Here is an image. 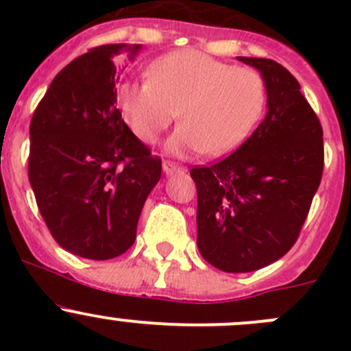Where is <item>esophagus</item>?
<instances>
[{
    "instance_id": "obj_1",
    "label": "esophagus",
    "mask_w": 351,
    "mask_h": 351,
    "mask_svg": "<svg viewBox=\"0 0 351 351\" xmlns=\"http://www.w3.org/2000/svg\"><path fill=\"white\" fill-rule=\"evenodd\" d=\"M162 171H165L166 175H171V173H182L185 171V166L176 165V162L173 161H165L162 162Z\"/></svg>"
}]
</instances>
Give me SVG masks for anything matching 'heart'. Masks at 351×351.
Here are the masks:
<instances>
[{"instance_id":"1","label":"heart","mask_w":351,"mask_h":351,"mask_svg":"<svg viewBox=\"0 0 351 351\" xmlns=\"http://www.w3.org/2000/svg\"><path fill=\"white\" fill-rule=\"evenodd\" d=\"M267 101L258 71L231 66L200 51H176L151 64L149 77L123 81L117 104L137 139L153 144L176 119L173 154L224 156L254 129Z\"/></svg>"}]
</instances>
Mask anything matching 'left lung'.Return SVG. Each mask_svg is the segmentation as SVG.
Segmentation results:
<instances>
[{"instance_id": "1", "label": "left lung", "mask_w": 351, "mask_h": 351, "mask_svg": "<svg viewBox=\"0 0 351 351\" xmlns=\"http://www.w3.org/2000/svg\"><path fill=\"white\" fill-rule=\"evenodd\" d=\"M238 59L263 76L267 117L231 156L190 169L198 251L228 274L267 267L295 244L324 168L323 127L299 81L271 59Z\"/></svg>"}]
</instances>
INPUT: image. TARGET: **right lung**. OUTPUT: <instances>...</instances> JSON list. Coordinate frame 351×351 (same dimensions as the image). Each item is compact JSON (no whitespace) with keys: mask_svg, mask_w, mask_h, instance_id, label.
I'll return each instance as SVG.
<instances>
[{"mask_svg":"<svg viewBox=\"0 0 351 351\" xmlns=\"http://www.w3.org/2000/svg\"><path fill=\"white\" fill-rule=\"evenodd\" d=\"M139 44L93 47L52 80L30 122L28 180L52 238L88 260H112L136 241L161 178V158L117 108L120 62Z\"/></svg>","mask_w":351,"mask_h":351,"instance_id":"1","label":"right lung"}]
</instances>
